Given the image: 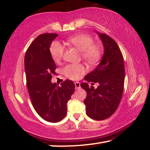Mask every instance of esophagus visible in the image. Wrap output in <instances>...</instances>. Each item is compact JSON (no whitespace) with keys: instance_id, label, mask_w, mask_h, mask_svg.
I'll list each match as a JSON object with an SVG mask.
<instances>
[{"instance_id":"esophagus-1","label":"esophagus","mask_w":150,"mask_h":150,"mask_svg":"<svg viewBox=\"0 0 150 150\" xmlns=\"http://www.w3.org/2000/svg\"><path fill=\"white\" fill-rule=\"evenodd\" d=\"M81 88V83L79 82H75V89H79Z\"/></svg>"}]
</instances>
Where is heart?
I'll return each instance as SVG.
<instances>
[{
	"instance_id": "b5f03b06",
	"label": "heart",
	"mask_w": 150,
	"mask_h": 150,
	"mask_svg": "<svg viewBox=\"0 0 150 150\" xmlns=\"http://www.w3.org/2000/svg\"><path fill=\"white\" fill-rule=\"evenodd\" d=\"M67 42L81 51L82 57L89 64H95L100 59L102 50L100 46L93 44L94 40L89 35L81 34L67 39ZM64 48L59 42H53L50 48V55L54 62H59L64 54ZM85 72L83 65L69 64L63 69V73L70 79L76 80Z\"/></svg>"
}]
</instances>
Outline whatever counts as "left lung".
<instances>
[{"instance_id":"obj_1","label":"left lung","mask_w":150,"mask_h":150,"mask_svg":"<svg viewBox=\"0 0 150 150\" xmlns=\"http://www.w3.org/2000/svg\"><path fill=\"white\" fill-rule=\"evenodd\" d=\"M98 33L104 52L98 67L85 76L87 82L98 83L97 89L82 83L81 87L87 92L84 100L87 116L95 120H104L117 109L124 91L125 69L124 59L118 45L107 35Z\"/></svg>"}]
</instances>
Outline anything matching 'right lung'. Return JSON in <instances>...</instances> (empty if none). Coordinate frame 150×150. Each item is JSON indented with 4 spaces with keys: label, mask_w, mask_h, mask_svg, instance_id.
Instances as JSON below:
<instances>
[{
    "label": "right lung",
    "mask_w": 150,
    "mask_h": 150,
    "mask_svg": "<svg viewBox=\"0 0 150 150\" xmlns=\"http://www.w3.org/2000/svg\"><path fill=\"white\" fill-rule=\"evenodd\" d=\"M58 35H39L28 47L24 57L26 85L35 110L47 122L56 123L66 116L67 102L75 89L70 80L59 86L51 83L57 68L50 55V48Z\"/></svg>",
    "instance_id": "1"
}]
</instances>
